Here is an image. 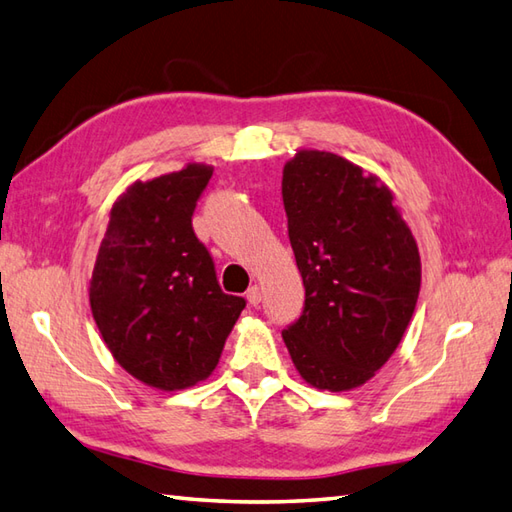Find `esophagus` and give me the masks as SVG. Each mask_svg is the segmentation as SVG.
Instances as JSON below:
<instances>
[{
	"label": "esophagus",
	"instance_id": "obj_1",
	"mask_svg": "<svg viewBox=\"0 0 512 512\" xmlns=\"http://www.w3.org/2000/svg\"><path fill=\"white\" fill-rule=\"evenodd\" d=\"M247 300H249V305H254V307H258L260 305V300H263V289H260L258 285H252L247 289Z\"/></svg>",
	"mask_w": 512,
	"mask_h": 512
}]
</instances>
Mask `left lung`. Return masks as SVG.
<instances>
[{
    "instance_id": "left-lung-1",
    "label": "left lung",
    "mask_w": 512,
    "mask_h": 512,
    "mask_svg": "<svg viewBox=\"0 0 512 512\" xmlns=\"http://www.w3.org/2000/svg\"><path fill=\"white\" fill-rule=\"evenodd\" d=\"M289 243L305 307L283 329L316 389L373 378L398 347L420 294V254L393 194L338 154L300 150L283 170Z\"/></svg>"
}]
</instances>
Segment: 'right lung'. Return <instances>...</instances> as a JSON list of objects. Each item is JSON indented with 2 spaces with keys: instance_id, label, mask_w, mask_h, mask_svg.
<instances>
[{
  "instance_id": "right-lung-1",
  "label": "right lung",
  "mask_w": 512,
  "mask_h": 512,
  "mask_svg": "<svg viewBox=\"0 0 512 512\" xmlns=\"http://www.w3.org/2000/svg\"><path fill=\"white\" fill-rule=\"evenodd\" d=\"M212 168L192 163L128 187L110 212L90 280V307L110 353L156 389L210 375L245 298L218 285L214 258L192 227Z\"/></svg>"
}]
</instances>
